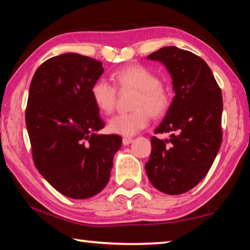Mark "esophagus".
Instances as JSON below:
<instances>
[{"instance_id":"obj_1","label":"esophagus","mask_w":250,"mask_h":250,"mask_svg":"<svg viewBox=\"0 0 250 250\" xmlns=\"http://www.w3.org/2000/svg\"><path fill=\"white\" fill-rule=\"evenodd\" d=\"M133 142V139L132 138H124L122 139V143H124V146H129L130 143Z\"/></svg>"}]
</instances>
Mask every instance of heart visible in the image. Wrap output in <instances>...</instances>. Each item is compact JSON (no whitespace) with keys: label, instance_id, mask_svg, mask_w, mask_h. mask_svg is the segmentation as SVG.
Here are the masks:
<instances>
[{"label":"heart","instance_id":"heart-1","mask_svg":"<svg viewBox=\"0 0 250 250\" xmlns=\"http://www.w3.org/2000/svg\"><path fill=\"white\" fill-rule=\"evenodd\" d=\"M112 79L120 89H135L134 111L120 113L111 118L108 124L110 132L131 137L146 128L149 124L150 113L160 117L170 107L168 91L160 83L153 71L141 65H130L117 70ZM91 98L100 112L109 115L116 104V88L104 79H99L92 84Z\"/></svg>","mask_w":250,"mask_h":250}]
</instances>
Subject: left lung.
Masks as SVG:
<instances>
[{"instance_id": "obj_1", "label": "left lung", "mask_w": 250, "mask_h": 250, "mask_svg": "<svg viewBox=\"0 0 250 250\" xmlns=\"http://www.w3.org/2000/svg\"><path fill=\"white\" fill-rule=\"evenodd\" d=\"M166 66L172 78L171 105L151 138L146 164L151 184L177 195L192 189L206 176L222 143L223 97L208 65L197 55L175 46L160 48L146 57Z\"/></svg>"}]
</instances>
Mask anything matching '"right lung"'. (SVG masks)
Segmentation results:
<instances>
[{"instance_id": "1", "label": "right lung", "mask_w": 250, "mask_h": 250, "mask_svg": "<svg viewBox=\"0 0 250 250\" xmlns=\"http://www.w3.org/2000/svg\"><path fill=\"white\" fill-rule=\"evenodd\" d=\"M104 74L94 58L67 53L44 62L33 76L26 128L39 172L59 193L75 200L96 195L109 182L118 134H100L104 126L91 98Z\"/></svg>"}]
</instances>
